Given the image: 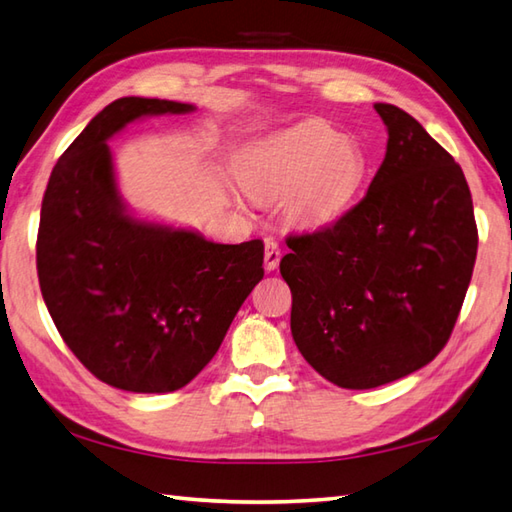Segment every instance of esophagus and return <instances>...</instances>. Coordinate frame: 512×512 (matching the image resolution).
<instances>
[{
	"label": "esophagus",
	"instance_id": "obj_1",
	"mask_svg": "<svg viewBox=\"0 0 512 512\" xmlns=\"http://www.w3.org/2000/svg\"><path fill=\"white\" fill-rule=\"evenodd\" d=\"M280 263V247L274 238H265V269L274 271Z\"/></svg>",
	"mask_w": 512,
	"mask_h": 512
}]
</instances>
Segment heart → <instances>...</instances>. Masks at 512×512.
<instances>
[{"instance_id":"b5f03b06","label":"heart","mask_w":512,"mask_h":512,"mask_svg":"<svg viewBox=\"0 0 512 512\" xmlns=\"http://www.w3.org/2000/svg\"><path fill=\"white\" fill-rule=\"evenodd\" d=\"M362 145L320 119L298 123L256 145L238 165V179L256 201L283 198L291 225L318 229L349 212L367 179Z\"/></svg>"}]
</instances>
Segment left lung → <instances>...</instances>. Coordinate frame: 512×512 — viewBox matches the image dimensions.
I'll use <instances>...</instances> for the list:
<instances>
[{"label": "left lung", "mask_w": 512, "mask_h": 512, "mask_svg": "<svg viewBox=\"0 0 512 512\" xmlns=\"http://www.w3.org/2000/svg\"><path fill=\"white\" fill-rule=\"evenodd\" d=\"M373 108L389 141L367 196L333 225L289 236L280 260L296 347L342 389L429 364L451 338L477 256L460 165L411 114Z\"/></svg>", "instance_id": "left-lung-1"}]
</instances>
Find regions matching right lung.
<instances>
[{"label":"right lung","mask_w":512,"mask_h":512,"mask_svg":"<svg viewBox=\"0 0 512 512\" xmlns=\"http://www.w3.org/2000/svg\"><path fill=\"white\" fill-rule=\"evenodd\" d=\"M192 103L123 97L61 154L41 203V296L68 349L101 382L170 393L205 369L263 280V241L223 245L137 218L123 203L110 145L125 125Z\"/></svg>","instance_id":"right-lung-1"}]
</instances>
